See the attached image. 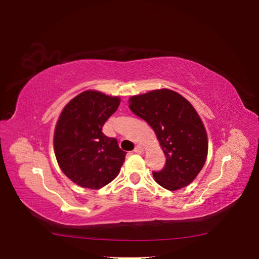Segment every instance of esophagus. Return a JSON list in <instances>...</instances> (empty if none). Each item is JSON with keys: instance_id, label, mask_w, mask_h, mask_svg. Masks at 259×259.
<instances>
[{"instance_id": "obj_1", "label": "esophagus", "mask_w": 259, "mask_h": 259, "mask_svg": "<svg viewBox=\"0 0 259 259\" xmlns=\"http://www.w3.org/2000/svg\"><path fill=\"white\" fill-rule=\"evenodd\" d=\"M134 152H135V153H138V154H142V153L144 152V147H143L142 145H137V146L135 147Z\"/></svg>"}]
</instances>
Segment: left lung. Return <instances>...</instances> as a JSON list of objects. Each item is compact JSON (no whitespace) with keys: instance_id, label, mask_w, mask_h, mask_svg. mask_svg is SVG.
<instances>
[{"instance_id":"obj_1","label":"left lung","mask_w":259,"mask_h":259,"mask_svg":"<svg viewBox=\"0 0 259 259\" xmlns=\"http://www.w3.org/2000/svg\"><path fill=\"white\" fill-rule=\"evenodd\" d=\"M129 108L154 130L165 155V164L153 171L155 182L177 191L194 181L207 159L208 138L191 103L169 89L133 96Z\"/></svg>"}]
</instances>
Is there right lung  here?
<instances>
[{
	"label": "right lung",
	"instance_id": "1",
	"mask_svg": "<svg viewBox=\"0 0 259 259\" xmlns=\"http://www.w3.org/2000/svg\"><path fill=\"white\" fill-rule=\"evenodd\" d=\"M119 105V97L88 90L73 98L60 114L54 136L56 159L78 186L99 190L120 172L126 153L115 138L102 131Z\"/></svg>",
	"mask_w": 259,
	"mask_h": 259
}]
</instances>
